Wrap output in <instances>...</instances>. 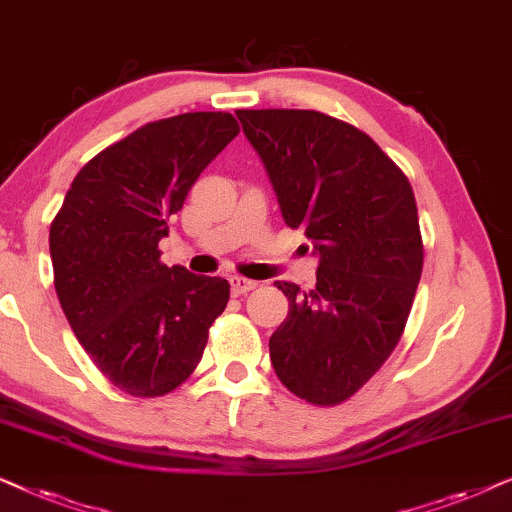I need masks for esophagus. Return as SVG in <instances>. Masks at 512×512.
I'll use <instances>...</instances> for the list:
<instances>
[{
    "label": "esophagus",
    "mask_w": 512,
    "mask_h": 512,
    "mask_svg": "<svg viewBox=\"0 0 512 512\" xmlns=\"http://www.w3.org/2000/svg\"><path fill=\"white\" fill-rule=\"evenodd\" d=\"M229 283H231V292H234V295H248L250 290L257 288L255 281H250V278H243V276H231Z\"/></svg>",
    "instance_id": "obj_1"
}]
</instances>
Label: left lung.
I'll return each mask as SVG.
<instances>
[{
    "mask_svg": "<svg viewBox=\"0 0 512 512\" xmlns=\"http://www.w3.org/2000/svg\"><path fill=\"white\" fill-rule=\"evenodd\" d=\"M288 227L318 257L316 288L278 281L288 318L269 339L278 379L313 405L351 398L391 356L424 245L414 192L370 135L313 109H238Z\"/></svg>",
    "mask_w": 512,
    "mask_h": 512,
    "instance_id": "obj_1",
    "label": "left lung"
}]
</instances>
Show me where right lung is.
<instances>
[{"label":"right lung","mask_w":512,"mask_h":512,"mask_svg":"<svg viewBox=\"0 0 512 512\" xmlns=\"http://www.w3.org/2000/svg\"><path fill=\"white\" fill-rule=\"evenodd\" d=\"M238 135L227 112L154 121L93 156L51 224L56 292L98 370L135 398L196 370L229 283L161 264L159 241L203 168Z\"/></svg>","instance_id":"add662e5"}]
</instances>
